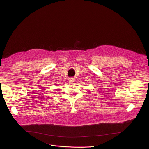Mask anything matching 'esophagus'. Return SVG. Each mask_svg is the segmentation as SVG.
I'll use <instances>...</instances> for the list:
<instances>
[{
    "label": "esophagus",
    "mask_w": 149,
    "mask_h": 149,
    "mask_svg": "<svg viewBox=\"0 0 149 149\" xmlns=\"http://www.w3.org/2000/svg\"><path fill=\"white\" fill-rule=\"evenodd\" d=\"M74 78H69V82H71V83H72V82H74Z\"/></svg>",
    "instance_id": "34e87169"
}]
</instances>
